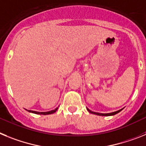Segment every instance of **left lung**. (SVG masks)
I'll use <instances>...</instances> for the list:
<instances>
[{
  "label": "left lung",
  "mask_w": 146,
  "mask_h": 146,
  "mask_svg": "<svg viewBox=\"0 0 146 146\" xmlns=\"http://www.w3.org/2000/svg\"><path fill=\"white\" fill-rule=\"evenodd\" d=\"M88 111L90 113H92V114H95V115H101V116H110V115H116L117 113L120 112V111L122 110H120L117 111H115V112H111V113H107V114H103V113H98V112H95V111H92L91 110H90L89 109H87Z\"/></svg>",
  "instance_id": "left-lung-1"
}]
</instances>
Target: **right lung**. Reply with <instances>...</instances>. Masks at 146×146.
<instances>
[{"label":"right lung","instance_id":"1","mask_svg":"<svg viewBox=\"0 0 146 146\" xmlns=\"http://www.w3.org/2000/svg\"><path fill=\"white\" fill-rule=\"evenodd\" d=\"M58 110V107L56 109H55V110H52V111H45V112H40V111H31V110H29V111H30V112H32V113H35V114H37V115H50V114H53L54 113L56 110Z\"/></svg>","mask_w":146,"mask_h":146}]
</instances>
